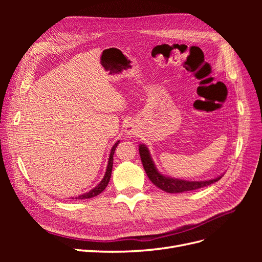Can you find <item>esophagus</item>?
<instances>
[{"instance_id": "34e87169", "label": "esophagus", "mask_w": 262, "mask_h": 262, "mask_svg": "<svg viewBox=\"0 0 262 262\" xmlns=\"http://www.w3.org/2000/svg\"><path fill=\"white\" fill-rule=\"evenodd\" d=\"M138 130H139V128L136 123L128 122L124 126V134L128 138H131L133 136H136V134L138 133Z\"/></svg>"}]
</instances>
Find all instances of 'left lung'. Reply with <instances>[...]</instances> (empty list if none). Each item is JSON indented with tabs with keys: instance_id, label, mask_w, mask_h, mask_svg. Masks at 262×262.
Listing matches in <instances>:
<instances>
[{
	"instance_id": "8db88e82",
	"label": "left lung",
	"mask_w": 262,
	"mask_h": 262,
	"mask_svg": "<svg viewBox=\"0 0 262 262\" xmlns=\"http://www.w3.org/2000/svg\"><path fill=\"white\" fill-rule=\"evenodd\" d=\"M139 152L141 156L142 164H143L144 170L146 172L147 177L153 184L162 189L163 191H166L168 193H179L185 191H191V190L199 189L202 187H207L209 185L214 184L217 180H220L224 175L217 176L215 178L208 179V180H198V181H190V180H184V179H177L172 178L169 176L163 175L162 172L158 171L156 168V165L153 161L152 156L149 154L148 147L145 144L139 145Z\"/></svg>"
}]
</instances>
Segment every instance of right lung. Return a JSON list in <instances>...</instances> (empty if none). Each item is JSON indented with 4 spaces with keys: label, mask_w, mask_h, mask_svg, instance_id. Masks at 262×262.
I'll use <instances>...</instances> for the list:
<instances>
[{
    "label": "right lung",
    "mask_w": 262,
    "mask_h": 262,
    "mask_svg": "<svg viewBox=\"0 0 262 262\" xmlns=\"http://www.w3.org/2000/svg\"><path fill=\"white\" fill-rule=\"evenodd\" d=\"M120 143V141H117L116 143L114 144V146L112 147V150H110V154H109V158H108V164H107V168H106V172L104 177H102L101 181L99 182V184L93 188L92 190H90V191H87L85 193H82L80 195L75 196V199H91V198H94L98 195L99 193H101L104 190L106 189L108 182L110 180V177H112V171H113V164H114V154H115V149L116 147L118 146V144ZM72 199H74V198H72Z\"/></svg>",
    "instance_id": "right-lung-1"
}]
</instances>
